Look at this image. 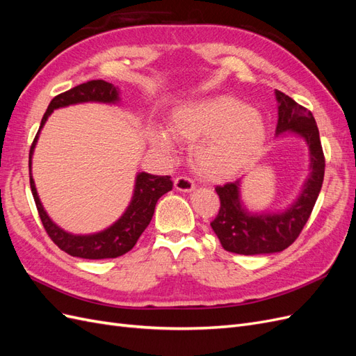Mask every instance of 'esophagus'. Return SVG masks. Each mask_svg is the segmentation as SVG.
Returning <instances> with one entry per match:
<instances>
[{
	"label": "esophagus",
	"mask_w": 356,
	"mask_h": 356,
	"mask_svg": "<svg viewBox=\"0 0 356 356\" xmlns=\"http://www.w3.org/2000/svg\"><path fill=\"white\" fill-rule=\"evenodd\" d=\"M174 186L178 191H184V193H188V191H193L195 190V184H193V181L187 177H178L174 179Z\"/></svg>",
	"instance_id": "1"
}]
</instances>
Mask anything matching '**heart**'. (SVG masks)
<instances>
[{
  "label": "heart",
  "mask_w": 356,
  "mask_h": 356,
  "mask_svg": "<svg viewBox=\"0 0 356 356\" xmlns=\"http://www.w3.org/2000/svg\"><path fill=\"white\" fill-rule=\"evenodd\" d=\"M169 132L177 141L193 144V168L208 181H225L242 174L260 157L267 136L261 114L227 95L177 106ZM153 143L163 153L174 152L163 129L154 132Z\"/></svg>",
  "instance_id": "b5f03b06"
}]
</instances>
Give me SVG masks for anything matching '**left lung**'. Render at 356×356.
<instances>
[{
	"label": "left lung",
	"mask_w": 356,
	"mask_h": 356,
	"mask_svg": "<svg viewBox=\"0 0 356 356\" xmlns=\"http://www.w3.org/2000/svg\"><path fill=\"white\" fill-rule=\"evenodd\" d=\"M276 99L279 104L276 135L291 132L305 139L310 152V175L298 199L277 213L248 212L241 200L239 181L217 186L215 191L221 204L211 227L229 252L258 255L286 250L306 225L324 181L325 157L314 114L279 90Z\"/></svg>",
	"instance_id": "8db88e82"
}]
</instances>
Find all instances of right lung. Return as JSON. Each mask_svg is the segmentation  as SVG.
I'll list each match as a JSON object with an SVG mask.
<instances>
[{"label":"right lung","instance_id":"add662e5","mask_svg":"<svg viewBox=\"0 0 356 356\" xmlns=\"http://www.w3.org/2000/svg\"><path fill=\"white\" fill-rule=\"evenodd\" d=\"M118 99V88L114 84L106 83L104 80H92L75 86V88L63 92L55 98L47 106V111L41 118V124L38 132L34 138V143L29 149V182L31 191L34 196L38 215L41 218L42 225L50 236V239L55 242L62 251L72 257L88 258V260H102V258H115L129 252L135 246L139 236L147 229L153 218L154 208L157 200L165 195V193L172 190L170 177H160V175H149L145 172L136 175L134 196L124 213L118 218L108 229H105L95 234H71L50 220L47 212L42 208L40 197L37 195V188L32 179L31 174V159L34 154V148L40 135L41 127L47 122L49 115L53 110L62 108L72 104L81 102H104V104H115Z\"/></svg>","mask_w":356,"mask_h":356}]
</instances>
